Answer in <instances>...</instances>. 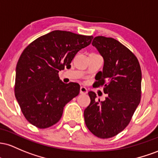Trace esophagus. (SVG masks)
<instances>
[{
    "mask_svg": "<svg viewBox=\"0 0 158 158\" xmlns=\"http://www.w3.org/2000/svg\"><path fill=\"white\" fill-rule=\"evenodd\" d=\"M80 93L86 94L87 93V89L85 87V86H81V88H80Z\"/></svg>",
    "mask_w": 158,
    "mask_h": 158,
    "instance_id": "34e87169",
    "label": "esophagus"
}]
</instances>
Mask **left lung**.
I'll list each match as a JSON object with an SVG mask.
<instances>
[{
    "instance_id": "obj_1",
    "label": "left lung",
    "mask_w": 158,
    "mask_h": 158,
    "mask_svg": "<svg viewBox=\"0 0 158 158\" xmlns=\"http://www.w3.org/2000/svg\"><path fill=\"white\" fill-rule=\"evenodd\" d=\"M92 44L104 60L93 86L103 87L107 97L102 102L89 92L91 102L84 110V120L94 135L107 139L128 125L140 102L141 68L135 54L115 39L96 36Z\"/></svg>"
}]
</instances>
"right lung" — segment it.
Segmentation results:
<instances>
[{
	"instance_id": "obj_1",
	"label": "right lung",
	"mask_w": 158,
	"mask_h": 158,
	"mask_svg": "<svg viewBox=\"0 0 158 158\" xmlns=\"http://www.w3.org/2000/svg\"><path fill=\"white\" fill-rule=\"evenodd\" d=\"M93 36L54 31L29 44L18 60L15 95L30 123L40 129L55 125L63 108L80 93V85L60 80L59 72L80 50L90 45Z\"/></svg>"
}]
</instances>
